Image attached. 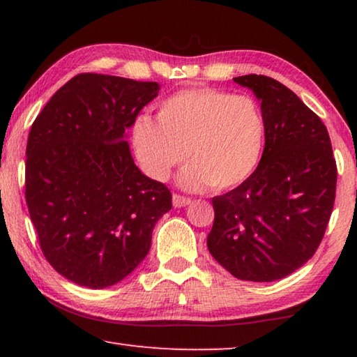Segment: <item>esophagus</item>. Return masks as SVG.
<instances>
[{"mask_svg":"<svg viewBox=\"0 0 357 357\" xmlns=\"http://www.w3.org/2000/svg\"><path fill=\"white\" fill-rule=\"evenodd\" d=\"M187 204H190V198L187 197H181L178 193H174L173 195V206L174 208H184Z\"/></svg>","mask_w":357,"mask_h":357,"instance_id":"esophagus-1","label":"esophagus"}]
</instances>
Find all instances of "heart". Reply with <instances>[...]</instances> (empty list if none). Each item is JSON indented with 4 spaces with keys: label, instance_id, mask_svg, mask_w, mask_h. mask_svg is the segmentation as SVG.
Instances as JSON below:
<instances>
[{
    "label": "heart",
    "instance_id": "heart-1",
    "mask_svg": "<svg viewBox=\"0 0 357 357\" xmlns=\"http://www.w3.org/2000/svg\"><path fill=\"white\" fill-rule=\"evenodd\" d=\"M130 142L143 172L167 181L172 170L185 190H229L249 179L261 160L266 118L250 96L214 88H187L159 104L157 119L138 114Z\"/></svg>",
    "mask_w": 357,
    "mask_h": 357
}]
</instances>
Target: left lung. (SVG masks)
<instances>
[{
    "label": "left lung",
    "instance_id": "obj_1",
    "mask_svg": "<svg viewBox=\"0 0 357 357\" xmlns=\"http://www.w3.org/2000/svg\"><path fill=\"white\" fill-rule=\"evenodd\" d=\"M261 102L266 142L252 176L213 198L209 253L239 280L274 282L317 252L334 208L337 167L328 129L291 89L234 77Z\"/></svg>",
    "mask_w": 357,
    "mask_h": 357
}]
</instances>
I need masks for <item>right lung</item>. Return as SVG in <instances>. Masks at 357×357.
Returning <instances> with one entry per match:
<instances>
[{"label": "right lung", "instance_id": "right-lung-1", "mask_svg": "<svg viewBox=\"0 0 357 357\" xmlns=\"http://www.w3.org/2000/svg\"><path fill=\"white\" fill-rule=\"evenodd\" d=\"M160 84L80 74L52 96L26 144V203L58 274L100 289L126 279L151 247L172 193L132 159L128 129Z\"/></svg>", "mask_w": 357, "mask_h": 357}]
</instances>
